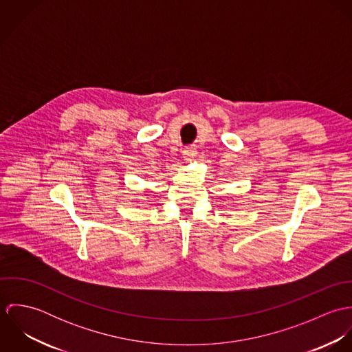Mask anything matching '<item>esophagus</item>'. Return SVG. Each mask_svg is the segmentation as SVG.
Here are the masks:
<instances>
[{
    "label": "esophagus",
    "mask_w": 352,
    "mask_h": 352,
    "mask_svg": "<svg viewBox=\"0 0 352 352\" xmlns=\"http://www.w3.org/2000/svg\"><path fill=\"white\" fill-rule=\"evenodd\" d=\"M197 155V149L194 146H190V148H186L183 151V158L187 161V162H191Z\"/></svg>",
    "instance_id": "esophagus-1"
}]
</instances>
